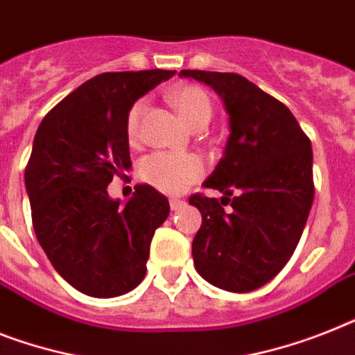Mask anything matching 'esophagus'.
<instances>
[{"label":"esophagus","instance_id":"1","mask_svg":"<svg viewBox=\"0 0 355 355\" xmlns=\"http://www.w3.org/2000/svg\"><path fill=\"white\" fill-rule=\"evenodd\" d=\"M183 205H184L183 199H175V198L171 199V209L172 210H180L181 207H183Z\"/></svg>","mask_w":355,"mask_h":355}]
</instances>
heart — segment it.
I'll return each instance as SVG.
<instances>
[{
    "instance_id": "b5f03b06",
    "label": "heart",
    "mask_w": 355,
    "mask_h": 355,
    "mask_svg": "<svg viewBox=\"0 0 355 355\" xmlns=\"http://www.w3.org/2000/svg\"><path fill=\"white\" fill-rule=\"evenodd\" d=\"M172 103L178 107L187 123L194 127L196 123L210 119L212 103L209 94L196 85H183L172 90ZM145 110V99H136L130 105L125 119V132L130 141H134L139 132V119ZM139 178L143 183L150 184L159 192L181 194L190 184L199 181L205 174L203 159L196 154H174V152H154L143 157L139 163Z\"/></svg>"
}]
</instances>
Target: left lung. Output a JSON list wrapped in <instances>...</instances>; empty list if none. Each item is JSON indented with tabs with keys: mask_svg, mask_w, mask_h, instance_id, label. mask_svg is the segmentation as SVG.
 Returning <instances> with one entry per match:
<instances>
[{
	"mask_svg": "<svg viewBox=\"0 0 355 355\" xmlns=\"http://www.w3.org/2000/svg\"><path fill=\"white\" fill-rule=\"evenodd\" d=\"M180 74L210 85L230 118L225 156L205 181L225 196L189 199L203 218L192 241L196 270L218 288L250 292L274 279L300 243L314 201L312 145L288 107L247 78Z\"/></svg>",
	"mask_w": 355,
	"mask_h": 355,
	"instance_id": "obj_1",
	"label": "left lung"
}]
</instances>
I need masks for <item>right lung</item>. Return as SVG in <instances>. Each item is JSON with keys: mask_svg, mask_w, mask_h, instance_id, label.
<instances>
[{"mask_svg": "<svg viewBox=\"0 0 355 355\" xmlns=\"http://www.w3.org/2000/svg\"><path fill=\"white\" fill-rule=\"evenodd\" d=\"M174 70L105 72L85 81L37 127L25 168L32 225L49 261L92 297H116L146 274L152 236L171 205L137 184L125 207L108 198L112 178L132 166L125 119L130 105Z\"/></svg>", "mask_w": 355, "mask_h": 355, "instance_id": "right-lung-1", "label": "right lung"}]
</instances>
